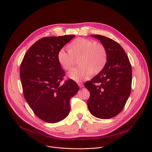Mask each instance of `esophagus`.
Returning <instances> with one entry per match:
<instances>
[{"instance_id":"1","label":"esophagus","mask_w":152,"mask_h":152,"mask_svg":"<svg viewBox=\"0 0 152 152\" xmlns=\"http://www.w3.org/2000/svg\"><path fill=\"white\" fill-rule=\"evenodd\" d=\"M77 84H78V86H79L80 88H82V87H83V84L82 83L79 82Z\"/></svg>"}]
</instances>
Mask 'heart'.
<instances>
[{"label": "heart", "mask_w": 152, "mask_h": 152, "mask_svg": "<svg viewBox=\"0 0 152 152\" xmlns=\"http://www.w3.org/2000/svg\"><path fill=\"white\" fill-rule=\"evenodd\" d=\"M58 61L66 70H70L78 59L79 67L72 69L69 76L76 82L89 79L94 73L98 74L104 68L107 53L104 46L91 39L79 37L68 45V50L61 49L57 55Z\"/></svg>", "instance_id": "b5f03b06"}]
</instances>
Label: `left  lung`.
<instances>
[{
	"label": "left lung",
	"instance_id": "1",
	"mask_svg": "<svg viewBox=\"0 0 152 152\" xmlns=\"http://www.w3.org/2000/svg\"><path fill=\"white\" fill-rule=\"evenodd\" d=\"M91 36L104 46L107 61L102 72L85 83L90 93L88 107L96 118L110 119L123 110L130 95L132 67L128 56L118 42L102 35Z\"/></svg>",
	"mask_w": 152,
	"mask_h": 152
}]
</instances>
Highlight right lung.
Segmentation results:
<instances>
[{"label": "right lung", "mask_w": 152, "mask_h": 152, "mask_svg": "<svg viewBox=\"0 0 152 152\" xmlns=\"http://www.w3.org/2000/svg\"><path fill=\"white\" fill-rule=\"evenodd\" d=\"M75 35L43 37L30 46L20 65L24 98L34 113L48 123L65 119L70 110V99L79 88L69 79L61 84L65 72L57 55Z\"/></svg>", "instance_id": "obj_1"}]
</instances>
